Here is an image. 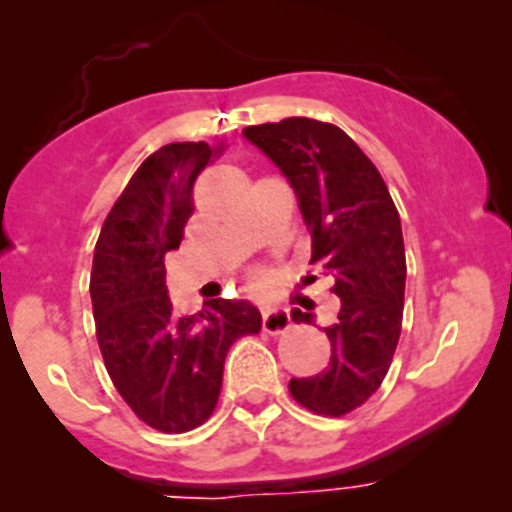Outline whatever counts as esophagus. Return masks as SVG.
Wrapping results in <instances>:
<instances>
[{"mask_svg":"<svg viewBox=\"0 0 512 512\" xmlns=\"http://www.w3.org/2000/svg\"><path fill=\"white\" fill-rule=\"evenodd\" d=\"M289 312L285 307H265L262 309V329L267 334H285L289 329Z\"/></svg>","mask_w":512,"mask_h":512,"instance_id":"1","label":"esophagus"}]
</instances>
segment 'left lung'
<instances>
[{"mask_svg":"<svg viewBox=\"0 0 512 512\" xmlns=\"http://www.w3.org/2000/svg\"><path fill=\"white\" fill-rule=\"evenodd\" d=\"M242 136L287 175L312 235L309 265L332 277L339 297L337 319L324 327L329 366L289 381V394L319 416L352 414L381 386L401 337L406 252L399 210L376 165L334 123L297 116L247 126ZM292 319L312 322V314L294 309Z\"/></svg>","mask_w":512,"mask_h":512,"instance_id":"obj_1","label":"left lung"}]
</instances>
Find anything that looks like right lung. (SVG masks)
Instances as JSON below:
<instances>
[{"label": "right lung", "mask_w": 512, "mask_h": 512, "mask_svg": "<svg viewBox=\"0 0 512 512\" xmlns=\"http://www.w3.org/2000/svg\"><path fill=\"white\" fill-rule=\"evenodd\" d=\"M223 146L168 143L133 173L106 215L91 267V304L103 364L131 411L163 433L213 416L232 344L262 329L250 302L210 299L178 317L165 287V255L193 215V185Z\"/></svg>", "instance_id": "obj_1"}]
</instances>
